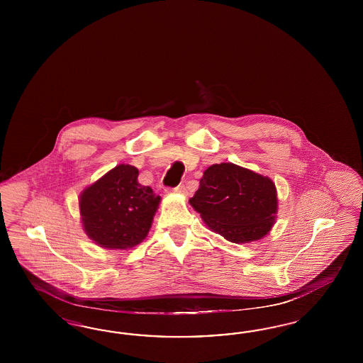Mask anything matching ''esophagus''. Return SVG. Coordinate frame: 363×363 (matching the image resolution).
Listing matches in <instances>:
<instances>
[{
    "label": "esophagus",
    "instance_id": "34e87169",
    "mask_svg": "<svg viewBox=\"0 0 363 363\" xmlns=\"http://www.w3.org/2000/svg\"><path fill=\"white\" fill-rule=\"evenodd\" d=\"M170 191L172 193H177V194H182V196H185L187 193L186 187L184 186V185H178L174 189H172Z\"/></svg>",
    "mask_w": 363,
    "mask_h": 363
}]
</instances>
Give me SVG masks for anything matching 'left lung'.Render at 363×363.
Masks as SVG:
<instances>
[{"label":"left lung","mask_w":363,"mask_h":363,"mask_svg":"<svg viewBox=\"0 0 363 363\" xmlns=\"http://www.w3.org/2000/svg\"><path fill=\"white\" fill-rule=\"evenodd\" d=\"M189 203L210 230L233 243L262 240L278 213L274 182L231 162L209 166Z\"/></svg>","instance_id":"8db88e82"}]
</instances>
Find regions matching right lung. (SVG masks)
<instances>
[{"label": "right lung", "mask_w": 363, "mask_h": 363, "mask_svg": "<svg viewBox=\"0 0 363 363\" xmlns=\"http://www.w3.org/2000/svg\"><path fill=\"white\" fill-rule=\"evenodd\" d=\"M161 197L138 184V169L117 165L79 194L82 229L99 247L128 250L147 237Z\"/></svg>", "instance_id": "obj_1"}]
</instances>
